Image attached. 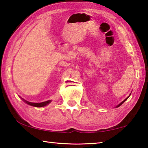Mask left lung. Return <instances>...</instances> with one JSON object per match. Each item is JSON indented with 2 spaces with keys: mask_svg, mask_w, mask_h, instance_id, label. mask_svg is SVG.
Returning a JSON list of instances; mask_svg holds the SVG:
<instances>
[{
  "mask_svg": "<svg viewBox=\"0 0 148 148\" xmlns=\"http://www.w3.org/2000/svg\"><path fill=\"white\" fill-rule=\"evenodd\" d=\"M130 97V95H129V96H128V97H127V99H125V100H123V102H121L120 103H119V104H118V105L117 106H116V108H118V107H119V106H121V105L122 104V103H123V102H125V101H126V100H127L128 99V97Z\"/></svg>",
  "mask_w": 148,
  "mask_h": 148,
  "instance_id": "8db88e82",
  "label": "left lung"
}]
</instances>
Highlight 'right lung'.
<instances>
[{
  "instance_id": "right-lung-1",
  "label": "right lung",
  "mask_w": 148,
  "mask_h": 148,
  "mask_svg": "<svg viewBox=\"0 0 148 148\" xmlns=\"http://www.w3.org/2000/svg\"><path fill=\"white\" fill-rule=\"evenodd\" d=\"M23 101L25 102L27 104H29L30 106H32L34 107H37V108H41V107H44V106H46L49 103L51 102V100H48V101H46V102H41V103H32V102H29L25 100H23Z\"/></svg>"
}]
</instances>
